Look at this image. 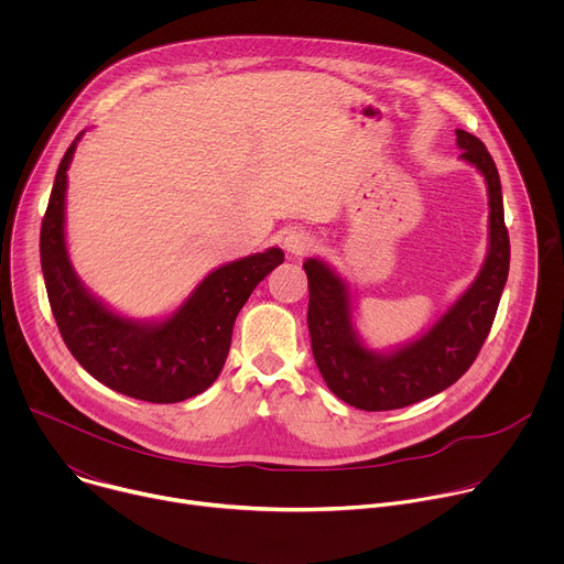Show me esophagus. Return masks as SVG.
I'll return each mask as SVG.
<instances>
[{
    "label": "esophagus",
    "instance_id": "esophagus-1",
    "mask_svg": "<svg viewBox=\"0 0 564 564\" xmlns=\"http://www.w3.org/2000/svg\"><path fill=\"white\" fill-rule=\"evenodd\" d=\"M312 246H314V238L305 229H290L283 238V248L294 257L310 252Z\"/></svg>",
    "mask_w": 564,
    "mask_h": 564
}]
</instances>
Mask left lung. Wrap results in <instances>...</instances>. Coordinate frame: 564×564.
<instances>
[{"mask_svg":"<svg viewBox=\"0 0 564 564\" xmlns=\"http://www.w3.org/2000/svg\"><path fill=\"white\" fill-rule=\"evenodd\" d=\"M459 158L487 181L489 252L466 292L417 339L377 352L364 346L352 324L348 283L324 261L305 259L310 303L307 328L321 377L346 404L359 411H394L455 383L487 341L509 276V231L500 174L485 142L455 129Z\"/></svg>","mask_w":564,"mask_h":564,"instance_id":"obj_1","label":"left lung"}]
</instances>
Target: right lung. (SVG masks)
Wrapping results in <instances>:
<instances>
[{
	"instance_id": "obj_1",
	"label": "right lung",
	"mask_w": 564,
	"mask_h": 564,
	"mask_svg": "<svg viewBox=\"0 0 564 564\" xmlns=\"http://www.w3.org/2000/svg\"><path fill=\"white\" fill-rule=\"evenodd\" d=\"M83 133L70 142L57 167L40 231V259L53 316L70 355L100 383L151 404H176L216 381L240 307L283 263V252L270 248L216 268L163 321L113 312L77 279L66 252V172Z\"/></svg>"
}]
</instances>
